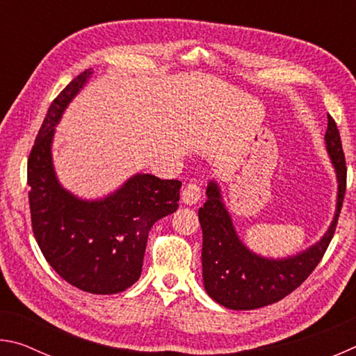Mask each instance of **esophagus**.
<instances>
[{
    "instance_id": "1",
    "label": "esophagus",
    "mask_w": 356,
    "mask_h": 356,
    "mask_svg": "<svg viewBox=\"0 0 356 356\" xmlns=\"http://www.w3.org/2000/svg\"><path fill=\"white\" fill-rule=\"evenodd\" d=\"M201 197V186L196 182H188L182 190V201L186 206H193L200 201Z\"/></svg>"
}]
</instances>
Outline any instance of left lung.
<instances>
[{
    "label": "left lung",
    "instance_id": "8db88e82",
    "mask_svg": "<svg viewBox=\"0 0 356 356\" xmlns=\"http://www.w3.org/2000/svg\"><path fill=\"white\" fill-rule=\"evenodd\" d=\"M327 150L337 174L334 220L322 240L309 250L287 259H265L251 252L234 231L231 216L221 202L218 185L210 182L207 201L200 209L202 227V278L207 293L229 309H256L287 297L314 272L336 231L346 196L347 166L341 135L328 114Z\"/></svg>",
    "mask_w": 356,
    "mask_h": 356
}]
</instances>
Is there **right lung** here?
<instances>
[{
	"label": "right lung",
	"mask_w": 356,
	"mask_h": 356,
	"mask_svg": "<svg viewBox=\"0 0 356 356\" xmlns=\"http://www.w3.org/2000/svg\"><path fill=\"white\" fill-rule=\"evenodd\" d=\"M84 70L53 100L28 159L29 210L42 254L69 284L89 293H118L141 276L150 227L176 212L180 180L138 174L102 201H81L59 185L51 163L53 131L91 76Z\"/></svg>",
	"instance_id": "right-lung-1"
}]
</instances>
